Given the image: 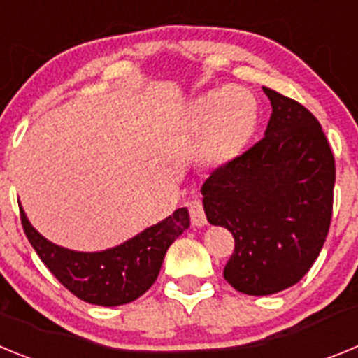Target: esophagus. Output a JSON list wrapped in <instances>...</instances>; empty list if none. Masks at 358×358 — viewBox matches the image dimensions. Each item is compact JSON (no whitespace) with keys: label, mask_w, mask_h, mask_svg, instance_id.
Listing matches in <instances>:
<instances>
[{"label":"esophagus","mask_w":358,"mask_h":358,"mask_svg":"<svg viewBox=\"0 0 358 358\" xmlns=\"http://www.w3.org/2000/svg\"><path fill=\"white\" fill-rule=\"evenodd\" d=\"M188 210H189V218H192V224H194V226L197 227L206 226L208 218H206V213H204V204H202L201 199L189 201Z\"/></svg>","instance_id":"esophagus-1"}]
</instances>
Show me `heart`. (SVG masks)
<instances>
[{
	"label": "heart",
	"instance_id": "1",
	"mask_svg": "<svg viewBox=\"0 0 358 358\" xmlns=\"http://www.w3.org/2000/svg\"><path fill=\"white\" fill-rule=\"evenodd\" d=\"M192 116L197 127H211V148L229 152L248 140L255 131L258 106L249 91L226 87L202 94L194 103Z\"/></svg>",
	"mask_w": 358,
	"mask_h": 358
}]
</instances>
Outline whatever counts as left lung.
<instances>
[{"label": "left lung", "instance_id": "1", "mask_svg": "<svg viewBox=\"0 0 358 358\" xmlns=\"http://www.w3.org/2000/svg\"><path fill=\"white\" fill-rule=\"evenodd\" d=\"M264 93L273 106L265 136L201 188L208 222L235 238L224 278L249 296L296 285L317 260L334 211L335 159L317 118L292 98Z\"/></svg>", "mask_w": 358, "mask_h": 358}]
</instances>
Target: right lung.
<instances>
[{
	"instance_id": "1",
	"label": "right lung",
	"mask_w": 358,
	"mask_h": 358,
	"mask_svg": "<svg viewBox=\"0 0 358 358\" xmlns=\"http://www.w3.org/2000/svg\"><path fill=\"white\" fill-rule=\"evenodd\" d=\"M21 224L31 248L62 285L91 305L118 306L143 296L156 281L166 249L189 227L188 210L148 227L122 245L100 252H78L59 248L39 235L21 210Z\"/></svg>"
}]
</instances>
